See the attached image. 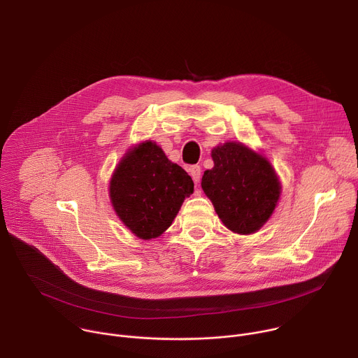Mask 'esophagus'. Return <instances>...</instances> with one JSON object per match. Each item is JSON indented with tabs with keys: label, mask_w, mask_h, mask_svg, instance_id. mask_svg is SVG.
Wrapping results in <instances>:
<instances>
[{
	"label": "esophagus",
	"mask_w": 358,
	"mask_h": 358,
	"mask_svg": "<svg viewBox=\"0 0 358 358\" xmlns=\"http://www.w3.org/2000/svg\"><path fill=\"white\" fill-rule=\"evenodd\" d=\"M188 171H189V174H191L194 182L198 184L199 180H201V167H199V166H192V167H189Z\"/></svg>",
	"instance_id": "obj_1"
}]
</instances>
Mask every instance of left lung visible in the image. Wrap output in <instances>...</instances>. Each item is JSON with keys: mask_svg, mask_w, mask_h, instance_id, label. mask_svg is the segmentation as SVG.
I'll list each match as a JSON object with an SVG mask.
<instances>
[{"mask_svg": "<svg viewBox=\"0 0 358 358\" xmlns=\"http://www.w3.org/2000/svg\"><path fill=\"white\" fill-rule=\"evenodd\" d=\"M211 156L214 169L202 176L203 192L228 229L241 235L257 232L272 215L280 195L275 170L241 143L218 145Z\"/></svg>", "mask_w": 358, "mask_h": 358, "instance_id": "8db88e82", "label": "left lung"}]
</instances>
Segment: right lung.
I'll use <instances>...</instances> for the list:
<instances>
[{"label":"right lung","mask_w":358,"mask_h":358,"mask_svg":"<svg viewBox=\"0 0 358 358\" xmlns=\"http://www.w3.org/2000/svg\"><path fill=\"white\" fill-rule=\"evenodd\" d=\"M194 182L151 141L129 151L110 181L113 208L138 238L160 236L174 221Z\"/></svg>","instance_id":"add662e5"}]
</instances>
